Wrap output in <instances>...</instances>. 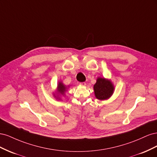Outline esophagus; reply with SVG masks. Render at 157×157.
<instances>
[{"label": "esophagus", "instance_id": "obj_1", "mask_svg": "<svg viewBox=\"0 0 157 157\" xmlns=\"http://www.w3.org/2000/svg\"><path fill=\"white\" fill-rule=\"evenodd\" d=\"M80 84L82 85V86H86V82H80Z\"/></svg>", "mask_w": 157, "mask_h": 157}]
</instances>
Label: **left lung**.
<instances>
[{
    "mask_svg": "<svg viewBox=\"0 0 157 157\" xmlns=\"http://www.w3.org/2000/svg\"><path fill=\"white\" fill-rule=\"evenodd\" d=\"M94 91L96 98L103 101L110 98L115 91V86L111 80L104 77H98L94 85Z\"/></svg>",
    "mask_w": 157,
    "mask_h": 157,
    "instance_id": "1",
    "label": "left lung"
}]
</instances>
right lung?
<instances>
[{
	"label": "right lung",
	"mask_w": 157,
	"mask_h": 157,
	"mask_svg": "<svg viewBox=\"0 0 157 157\" xmlns=\"http://www.w3.org/2000/svg\"><path fill=\"white\" fill-rule=\"evenodd\" d=\"M69 87V86H67L62 82V81H59L58 84H57V88L55 92H53L54 97L57 100H61V98L65 96Z\"/></svg>",
	"instance_id": "right-lung-1"
}]
</instances>
